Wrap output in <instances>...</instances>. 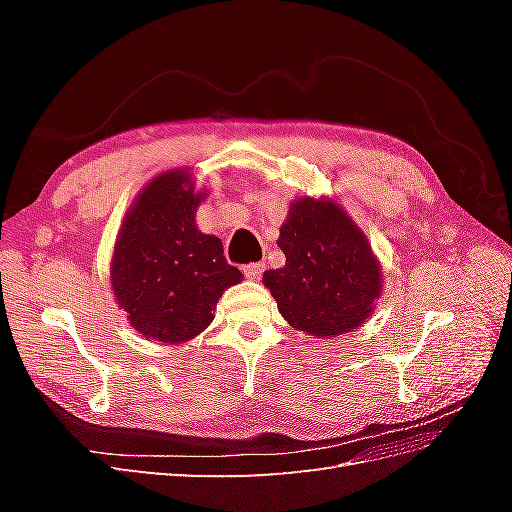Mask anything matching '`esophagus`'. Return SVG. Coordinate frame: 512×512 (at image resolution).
I'll list each match as a JSON object with an SVG mask.
<instances>
[{"mask_svg":"<svg viewBox=\"0 0 512 512\" xmlns=\"http://www.w3.org/2000/svg\"><path fill=\"white\" fill-rule=\"evenodd\" d=\"M262 271H265V265H262V262H252V265L243 267V275L250 277V280H258Z\"/></svg>","mask_w":512,"mask_h":512,"instance_id":"34e87169","label":"esophagus"}]
</instances>
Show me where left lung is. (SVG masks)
I'll list each match as a JSON object with an SVG mask.
<instances>
[{"instance_id":"1","label":"left lung","mask_w":512,"mask_h":512,"mask_svg":"<svg viewBox=\"0 0 512 512\" xmlns=\"http://www.w3.org/2000/svg\"><path fill=\"white\" fill-rule=\"evenodd\" d=\"M277 245L286 265L265 271L262 280L288 324L314 337L361 327L380 294V265L342 209L331 200L299 198Z\"/></svg>"}]
</instances>
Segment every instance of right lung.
Listing matches in <instances>:
<instances>
[{
	"label": "right lung",
	"mask_w": 512,
	"mask_h": 512,
	"mask_svg": "<svg viewBox=\"0 0 512 512\" xmlns=\"http://www.w3.org/2000/svg\"><path fill=\"white\" fill-rule=\"evenodd\" d=\"M205 194L185 170L162 173L138 194L113 254V292L132 327L164 344L188 342L213 320L222 292L243 280L222 241L196 228Z\"/></svg>",
	"instance_id": "add662e5"
}]
</instances>
